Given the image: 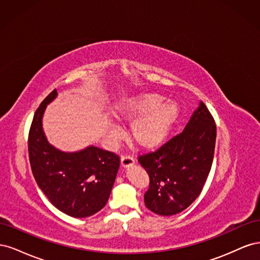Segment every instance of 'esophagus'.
I'll list each match as a JSON object with an SVG mask.
<instances>
[{"instance_id": "34e87169", "label": "esophagus", "mask_w": 260, "mask_h": 260, "mask_svg": "<svg viewBox=\"0 0 260 260\" xmlns=\"http://www.w3.org/2000/svg\"><path fill=\"white\" fill-rule=\"evenodd\" d=\"M133 164H135V159H133V157H131L130 155L124 154L121 156V166L122 167H129V166H132Z\"/></svg>"}]
</instances>
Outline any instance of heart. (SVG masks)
Returning a JSON list of instances; mask_svg holds the SVG:
<instances>
[{
    "label": "heart",
    "instance_id": "1",
    "mask_svg": "<svg viewBox=\"0 0 260 260\" xmlns=\"http://www.w3.org/2000/svg\"><path fill=\"white\" fill-rule=\"evenodd\" d=\"M165 98L157 93L140 94L121 106L118 113L120 119L132 121L130 135L132 140L143 148L160 145L175 123L179 107L175 102H164ZM111 136L119 138V132L113 128Z\"/></svg>",
    "mask_w": 260,
    "mask_h": 260
}]
</instances>
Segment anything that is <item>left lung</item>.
Returning a JSON list of instances; mask_svg holds the SVG:
<instances>
[{"instance_id":"left-lung-1","label":"left lung","mask_w":260,"mask_h":260,"mask_svg":"<svg viewBox=\"0 0 260 260\" xmlns=\"http://www.w3.org/2000/svg\"><path fill=\"white\" fill-rule=\"evenodd\" d=\"M217 128L206 105H201L184 130L154 152L139 155L149 177L145 206L155 214L171 216L199 198L214 160Z\"/></svg>"}]
</instances>
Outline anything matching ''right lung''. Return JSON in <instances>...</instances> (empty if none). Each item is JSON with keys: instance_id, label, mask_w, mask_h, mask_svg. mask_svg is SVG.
I'll use <instances>...</instances> for the list:
<instances>
[{"instance_id": "obj_1", "label": "right lung", "mask_w": 260, "mask_h": 260, "mask_svg": "<svg viewBox=\"0 0 260 260\" xmlns=\"http://www.w3.org/2000/svg\"><path fill=\"white\" fill-rule=\"evenodd\" d=\"M56 95V90H53L43 100L31 122L28 136L31 170L39 187L55 207L72 217H89L106 205L120 157L95 146L62 153L50 145L42 130V116Z\"/></svg>"}]
</instances>
